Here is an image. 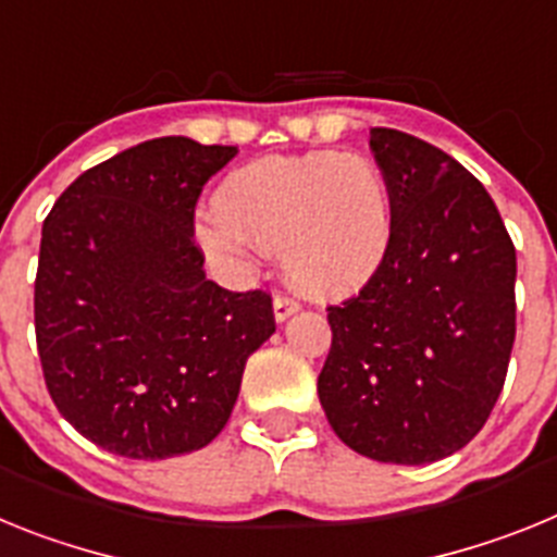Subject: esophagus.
<instances>
[{
	"instance_id": "obj_1",
	"label": "esophagus",
	"mask_w": 557,
	"mask_h": 557,
	"mask_svg": "<svg viewBox=\"0 0 557 557\" xmlns=\"http://www.w3.org/2000/svg\"><path fill=\"white\" fill-rule=\"evenodd\" d=\"M298 309H301V304L295 301V298H289V295L278 293L273 298V314H275V321H278V323L287 321L289 314H295V312H298Z\"/></svg>"
}]
</instances>
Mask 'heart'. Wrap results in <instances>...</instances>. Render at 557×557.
<instances>
[{
  "label": "heart",
  "instance_id": "obj_1",
  "mask_svg": "<svg viewBox=\"0 0 557 557\" xmlns=\"http://www.w3.org/2000/svg\"><path fill=\"white\" fill-rule=\"evenodd\" d=\"M195 234L231 268H248L256 245L282 253L295 287L343 298L385 262L393 200L366 159L334 150L270 156L231 172L218 209L198 220Z\"/></svg>",
  "mask_w": 557,
  "mask_h": 557
}]
</instances>
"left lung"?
<instances>
[{
    "label": "left lung",
    "mask_w": 557,
    "mask_h": 557,
    "mask_svg": "<svg viewBox=\"0 0 557 557\" xmlns=\"http://www.w3.org/2000/svg\"><path fill=\"white\" fill-rule=\"evenodd\" d=\"M371 150L393 239L359 295L329 307L318 396L357 455L424 466L469 444L499 398L516 248L485 186L444 150L393 127H371Z\"/></svg>",
    "instance_id": "1"
}]
</instances>
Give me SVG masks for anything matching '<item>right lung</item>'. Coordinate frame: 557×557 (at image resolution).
I'll return each instance as SVG.
<instances>
[{
	"mask_svg": "<svg viewBox=\"0 0 557 557\" xmlns=\"http://www.w3.org/2000/svg\"><path fill=\"white\" fill-rule=\"evenodd\" d=\"M236 147L150 139L91 166L44 220L36 343L58 412L111 455L203 449L275 332L262 289L206 278L195 203Z\"/></svg>",
	"mask_w": 557,
	"mask_h": 557,
	"instance_id": "right-lung-1",
	"label": "right lung"
}]
</instances>
